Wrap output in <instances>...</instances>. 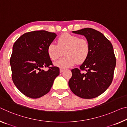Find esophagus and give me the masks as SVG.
Here are the masks:
<instances>
[{"mask_svg":"<svg viewBox=\"0 0 127 127\" xmlns=\"http://www.w3.org/2000/svg\"><path fill=\"white\" fill-rule=\"evenodd\" d=\"M64 69H63V68H60V73H62V72H63V71H64Z\"/></svg>","mask_w":127,"mask_h":127,"instance_id":"obj_1","label":"esophagus"}]
</instances>
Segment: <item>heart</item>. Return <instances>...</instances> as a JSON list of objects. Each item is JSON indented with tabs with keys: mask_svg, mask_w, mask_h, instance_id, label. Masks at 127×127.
I'll use <instances>...</instances> for the list:
<instances>
[{
	"mask_svg": "<svg viewBox=\"0 0 127 127\" xmlns=\"http://www.w3.org/2000/svg\"><path fill=\"white\" fill-rule=\"evenodd\" d=\"M65 56L55 63L61 68H67L76 63L81 64L87 59L90 53L89 42L85 38L78 36L64 34L58 38L57 45L50 43L47 47V53L52 60H56L63 55Z\"/></svg>",
	"mask_w": 127,
	"mask_h": 127,
	"instance_id": "obj_1",
	"label": "heart"
}]
</instances>
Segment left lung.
Wrapping results in <instances>:
<instances>
[{"mask_svg":"<svg viewBox=\"0 0 127 127\" xmlns=\"http://www.w3.org/2000/svg\"><path fill=\"white\" fill-rule=\"evenodd\" d=\"M72 32L85 36L89 42L90 53L80 68L71 70L72 76L68 85L71 91L80 98H95L105 92L112 81L116 66L113 47L103 34L92 28Z\"/></svg>","mask_w":127,"mask_h":127,"instance_id":"obj_1","label":"left lung"}]
</instances>
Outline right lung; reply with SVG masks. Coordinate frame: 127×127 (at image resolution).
I'll return each mask as SVG.
<instances>
[{
    "mask_svg": "<svg viewBox=\"0 0 127 127\" xmlns=\"http://www.w3.org/2000/svg\"><path fill=\"white\" fill-rule=\"evenodd\" d=\"M56 34L46 31L28 32L18 38L10 58L14 84L24 95L38 98L50 92L59 68L54 67L47 47ZM49 68L47 71L43 68Z\"/></svg>",
    "mask_w": 127,
    "mask_h": 127,
    "instance_id": "1",
    "label": "right lung"
}]
</instances>
